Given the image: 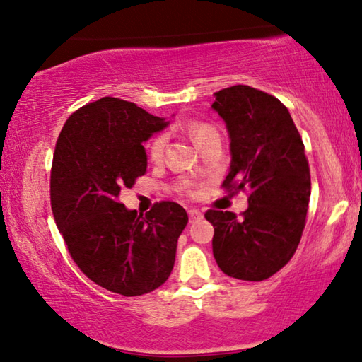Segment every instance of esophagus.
I'll use <instances>...</instances> for the list:
<instances>
[{
    "instance_id": "1",
    "label": "esophagus",
    "mask_w": 362,
    "mask_h": 362,
    "mask_svg": "<svg viewBox=\"0 0 362 362\" xmlns=\"http://www.w3.org/2000/svg\"><path fill=\"white\" fill-rule=\"evenodd\" d=\"M187 214H189V222L191 223H194L199 218H202V212L197 211V209H189V211H187Z\"/></svg>"
}]
</instances>
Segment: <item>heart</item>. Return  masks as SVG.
Returning a JSON list of instances; mask_svg holds the SVG:
<instances>
[{
    "label": "heart",
    "mask_w": 362,
    "mask_h": 362,
    "mask_svg": "<svg viewBox=\"0 0 362 362\" xmlns=\"http://www.w3.org/2000/svg\"><path fill=\"white\" fill-rule=\"evenodd\" d=\"M187 132H189L191 139L197 146H202L209 139L220 135L218 130L207 122H192L187 125ZM165 145H166V137L161 134L156 135V137H153L148 142L146 151H148V158L153 161V163H158V161L163 158Z\"/></svg>",
    "instance_id": "heart-1"
}]
</instances>
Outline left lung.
<instances>
[{
  "label": "left lung",
  "mask_w": 362,
  "mask_h": 362,
  "mask_svg": "<svg viewBox=\"0 0 362 362\" xmlns=\"http://www.w3.org/2000/svg\"><path fill=\"white\" fill-rule=\"evenodd\" d=\"M212 107L227 124L232 163L222 187L248 189V209L211 211L212 251L225 274L264 281L284 268L300 243L310 170L305 146L287 107L271 94L246 85L216 93Z\"/></svg>",
  "instance_id": "8db88e82"
}]
</instances>
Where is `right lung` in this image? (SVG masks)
<instances>
[{
  "mask_svg": "<svg viewBox=\"0 0 362 362\" xmlns=\"http://www.w3.org/2000/svg\"><path fill=\"white\" fill-rule=\"evenodd\" d=\"M168 122L137 104L101 98L71 114L55 145L50 204L68 253L93 282L134 297L171 274L187 223L180 204L160 201L145 214L119 202L146 173L144 142Z\"/></svg>",
  "mask_w": 362,
  "mask_h": 362,
  "instance_id": "obj_1",
  "label": "right lung"
}]
</instances>
